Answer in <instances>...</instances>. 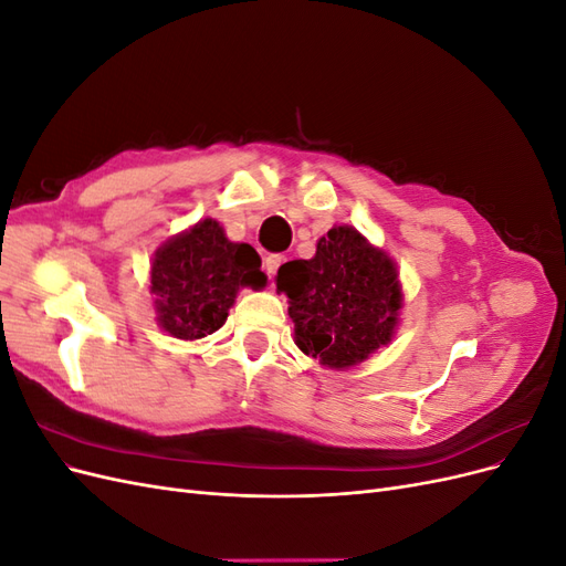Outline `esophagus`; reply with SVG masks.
Masks as SVG:
<instances>
[{
	"label": "esophagus",
	"instance_id": "34e87169",
	"mask_svg": "<svg viewBox=\"0 0 566 566\" xmlns=\"http://www.w3.org/2000/svg\"><path fill=\"white\" fill-rule=\"evenodd\" d=\"M283 262H285L283 254H269L266 260H264V269H266L269 276H276V271H279V266H281Z\"/></svg>",
	"mask_w": 566,
	"mask_h": 566
}]
</instances>
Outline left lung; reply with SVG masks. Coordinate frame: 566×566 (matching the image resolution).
Segmentation results:
<instances>
[{
    "label": "left lung",
    "instance_id": "8db88e82",
    "mask_svg": "<svg viewBox=\"0 0 566 566\" xmlns=\"http://www.w3.org/2000/svg\"><path fill=\"white\" fill-rule=\"evenodd\" d=\"M295 345L328 368H352L394 335L401 310L399 271L354 227H333L312 260L279 269Z\"/></svg>",
    "mask_w": 566,
    "mask_h": 566
}]
</instances>
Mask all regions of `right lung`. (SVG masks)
Segmentation results:
<instances>
[{"instance_id": "1", "label": "right lung", "mask_w": 566, "mask_h": 566, "mask_svg": "<svg viewBox=\"0 0 566 566\" xmlns=\"http://www.w3.org/2000/svg\"><path fill=\"white\" fill-rule=\"evenodd\" d=\"M262 260L248 243H231L214 219L169 238L153 256L150 293L158 323L177 339H200L224 325L241 287H264Z\"/></svg>"}]
</instances>
